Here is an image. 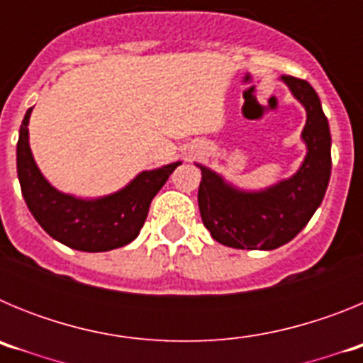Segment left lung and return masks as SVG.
<instances>
[{
    "label": "left lung",
    "instance_id": "8db88e82",
    "mask_svg": "<svg viewBox=\"0 0 363 363\" xmlns=\"http://www.w3.org/2000/svg\"><path fill=\"white\" fill-rule=\"evenodd\" d=\"M307 112V154L291 178L264 191H242L203 165L198 205L203 225L221 245L272 251L300 233L325 196L331 178V133L318 94L306 79L281 76Z\"/></svg>",
    "mask_w": 363,
    "mask_h": 363
}]
</instances>
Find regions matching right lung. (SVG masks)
<instances>
[{"label":"right lung","instance_id":"obj_1","mask_svg":"<svg viewBox=\"0 0 363 363\" xmlns=\"http://www.w3.org/2000/svg\"><path fill=\"white\" fill-rule=\"evenodd\" d=\"M28 108L19 127L18 178L25 203L43 230L63 245L85 252H105L136 238L149 214L152 198L182 162L143 171L121 191L83 200L54 189L38 169L28 145Z\"/></svg>","mask_w":363,"mask_h":363}]
</instances>
